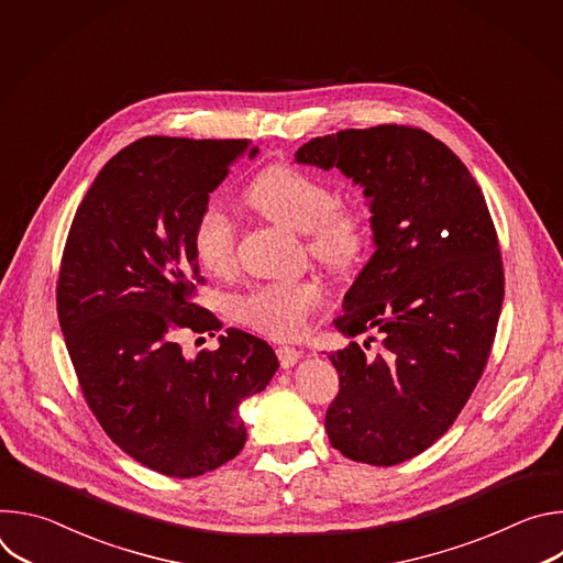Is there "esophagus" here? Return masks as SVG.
<instances>
[{
	"mask_svg": "<svg viewBox=\"0 0 563 563\" xmlns=\"http://www.w3.org/2000/svg\"><path fill=\"white\" fill-rule=\"evenodd\" d=\"M276 354H278V361H280V365H283L285 369L294 367V365L302 358V352H300V350H296V347H289V345L278 347V350H276Z\"/></svg>",
	"mask_w": 563,
	"mask_h": 563,
	"instance_id": "esophagus-1",
	"label": "esophagus"
}]
</instances>
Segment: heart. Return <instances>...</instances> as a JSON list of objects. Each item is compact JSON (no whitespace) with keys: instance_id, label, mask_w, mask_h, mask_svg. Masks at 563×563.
<instances>
[{"instance_id":"1","label":"heart","mask_w":563,"mask_h":563,"mask_svg":"<svg viewBox=\"0 0 563 563\" xmlns=\"http://www.w3.org/2000/svg\"><path fill=\"white\" fill-rule=\"evenodd\" d=\"M247 202L274 224L307 235L309 252L332 269L352 267L367 245V213L350 200H334L332 189L311 174L274 165L247 189ZM235 231L222 202L209 200L196 218L191 245L209 274H227L233 265ZM318 285L267 283L235 302V313L252 330L272 339H296L320 305Z\"/></svg>"}]
</instances>
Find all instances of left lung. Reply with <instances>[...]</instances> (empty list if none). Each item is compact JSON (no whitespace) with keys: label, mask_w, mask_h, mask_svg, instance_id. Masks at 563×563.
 Returning a JSON list of instances; mask_svg holds the SVG:
<instances>
[{"label":"left lung","mask_w":563,"mask_h":563,"mask_svg":"<svg viewBox=\"0 0 563 563\" xmlns=\"http://www.w3.org/2000/svg\"><path fill=\"white\" fill-rule=\"evenodd\" d=\"M294 157L339 169L367 198L374 254L334 328L380 332L383 354H328L341 389L325 430L347 459L396 465L448 432L484 374L504 302L497 231L465 165L421 129H345Z\"/></svg>","instance_id":"obj_1"}]
</instances>
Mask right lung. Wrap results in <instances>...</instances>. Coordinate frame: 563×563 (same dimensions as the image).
<instances>
[{
  "mask_svg": "<svg viewBox=\"0 0 563 563\" xmlns=\"http://www.w3.org/2000/svg\"><path fill=\"white\" fill-rule=\"evenodd\" d=\"M247 140H135L77 207L57 280V316L89 408L137 463L191 478L247 441L240 404L278 369L258 336L229 328L216 352L187 358L178 339L222 328L191 302V233Z\"/></svg>",
  "mask_w": 563,
  "mask_h": 563,
  "instance_id": "right-lung-1",
  "label": "right lung"
}]
</instances>
